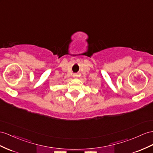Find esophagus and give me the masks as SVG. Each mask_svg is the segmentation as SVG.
<instances>
[{
    "label": "esophagus",
    "instance_id": "1",
    "mask_svg": "<svg viewBox=\"0 0 153 153\" xmlns=\"http://www.w3.org/2000/svg\"><path fill=\"white\" fill-rule=\"evenodd\" d=\"M73 76L75 77H77V76H78V74H74V75H73Z\"/></svg>",
    "mask_w": 153,
    "mask_h": 153
}]
</instances>
